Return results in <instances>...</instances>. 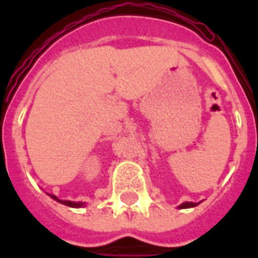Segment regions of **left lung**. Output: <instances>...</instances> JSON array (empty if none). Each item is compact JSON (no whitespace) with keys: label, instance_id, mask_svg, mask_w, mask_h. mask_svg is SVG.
I'll use <instances>...</instances> for the list:
<instances>
[{"label":"left lung","instance_id":"1","mask_svg":"<svg viewBox=\"0 0 258 258\" xmlns=\"http://www.w3.org/2000/svg\"><path fill=\"white\" fill-rule=\"evenodd\" d=\"M200 204V202H198ZM198 204H196V202H183L182 205H179V209H188V208H194V206H197Z\"/></svg>","mask_w":258,"mask_h":258}]
</instances>
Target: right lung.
Instances as JSON below:
<instances>
[{
	"mask_svg": "<svg viewBox=\"0 0 258 258\" xmlns=\"http://www.w3.org/2000/svg\"><path fill=\"white\" fill-rule=\"evenodd\" d=\"M50 198H53L54 201H57L60 204L66 205V206H70V208H84L86 206V202H74V201H62V200H58L57 197L53 196V194H48Z\"/></svg>",
	"mask_w": 258,
	"mask_h": 258,
	"instance_id": "add662e5",
	"label": "right lung"
}]
</instances>
